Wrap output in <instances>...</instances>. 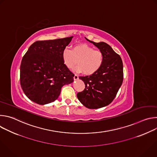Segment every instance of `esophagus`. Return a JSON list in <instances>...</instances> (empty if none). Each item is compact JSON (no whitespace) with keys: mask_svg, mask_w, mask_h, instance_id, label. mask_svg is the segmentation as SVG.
Listing matches in <instances>:
<instances>
[{"mask_svg":"<svg viewBox=\"0 0 157 157\" xmlns=\"http://www.w3.org/2000/svg\"><path fill=\"white\" fill-rule=\"evenodd\" d=\"M79 79L78 76L77 75H75L74 76V80H77V79Z\"/></svg>","mask_w":157,"mask_h":157,"instance_id":"1","label":"esophagus"}]
</instances>
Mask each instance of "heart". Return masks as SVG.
Segmentation results:
<instances>
[{"instance_id": "obj_1", "label": "heart", "mask_w": 157, "mask_h": 157, "mask_svg": "<svg viewBox=\"0 0 157 157\" xmlns=\"http://www.w3.org/2000/svg\"><path fill=\"white\" fill-rule=\"evenodd\" d=\"M63 59L64 64L68 69H73L78 65L76 70L87 75L97 72L104 61V55L101 51L94 50L86 44H81L74 47L72 50L66 48L63 52Z\"/></svg>"}]
</instances>
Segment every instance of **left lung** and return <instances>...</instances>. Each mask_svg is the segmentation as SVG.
<instances>
[{"label": "left lung", "instance_id": "1", "mask_svg": "<svg viewBox=\"0 0 157 157\" xmlns=\"http://www.w3.org/2000/svg\"><path fill=\"white\" fill-rule=\"evenodd\" d=\"M86 39L102 52L104 61L95 73L79 77L84 81L85 88L77 97L85 107L98 109L109 105L116 98L123 82V63L121 56L106 43Z\"/></svg>", "mask_w": 157, "mask_h": 157}]
</instances>
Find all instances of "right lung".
Segmentation results:
<instances>
[{
  "instance_id": "1",
  "label": "right lung",
  "mask_w": 157,
  "mask_h": 157,
  "mask_svg": "<svg viewBox=\"0 0 157 157\" xmlns=\"http://www.w3.org/2000/svg\"><path fill=\"white\" fill-rule=\"evenodd\" d=\"M73 36L36 41L29 47L20 65V85L26 96L40 105L58 99L61 87L73 82L75 75L66 66L63 52Z\"/></svg>"
}]
</instances>
